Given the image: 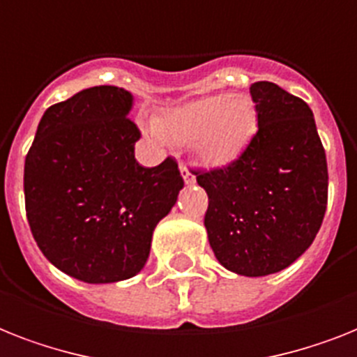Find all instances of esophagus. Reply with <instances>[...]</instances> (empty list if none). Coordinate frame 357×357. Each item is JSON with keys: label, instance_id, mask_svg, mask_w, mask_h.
Listing matches in <instances>:
<instances>
[{"label": "esophagus", "instance_id": "obj_1", "mask_svg": "<svg viewBox=\"0 0 357 357\" xmlns=\"http://www.w3.org/2000/svg\"><path fill=\"white\" fill-rule=\"evenodd\" d=\"M179 172H181V176H183L185 183L187 185H192L194 181H196V179H194V174L187 169V165L185 163H179Z\"/></svg>", "mask_w": 357, "mask_h": 357}]
</instances>
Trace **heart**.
Wrapping results in <instances>:
<instances>
[{
	"label": "heart",
	"instance_id": "obj_1",
	"mask_svg": "<svg viewBox=\"0 0 357 357\" xmlns=\"http://www.w3.org/2000/svg\"><path fill=\"white\" fill-rule=\"evenodd\" d=\"M155 126L174 143L192 144L202 163L225 167L249 146L259 115L245 95H213L169 109Z\"/></svg>",
	"mask_w": 357,
	"mask_h": 357
}]
</instances>
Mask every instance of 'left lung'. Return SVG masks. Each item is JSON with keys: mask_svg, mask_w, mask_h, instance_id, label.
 <instances>
[{"mask_svg": "<svg viewBox=\"0 0 357 357\" xmlns=\"http://www.w3.org/2000/svg\"><path fill=\"white\" fill-rule=\"evenodd\" d=\"M259 130L236 161L194 170L218 262L245 277L288 268L312 245L328 204V167L314 113L273 82L249 88Z\"/></svg>", "mask_w": 357, "mask_h": 357, "instance_id": "obj_1", "label": "left lung"}]
</instances>
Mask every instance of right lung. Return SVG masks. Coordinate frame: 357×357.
<instances>
[{"instance_id": "add662e5", "label": "right lung", "mask_w": 357, "mask_h": 357, "mask_svg": "<svg viewBox=\"0 0 357 357\" xmlns=\"http://www.w3.org/2000/svg\"><path fill=\"white\" fill-rule=\"evenodd\" d=\"M132 95L82 89L49 106L25 158L31 233L49 262L89 284L126 280L146 264L152 233L183 188L174 158L146 169L128 117Z\"/></svg>"}]
</instances>
